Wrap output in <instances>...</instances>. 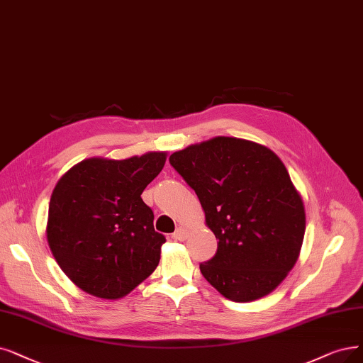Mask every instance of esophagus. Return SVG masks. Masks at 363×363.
I'll return each instance as SVG.
<instances>
[{
    "instance_id": "obj_1",
    "label": "esophagus",
    "mask_w": 363,
    "mask_h": 363,
    "mask_svg": "<svg viewBox=\"0 0 363 363\" xmlns=\"http://www.w3.org/2000/svg\"><path fill=\"white\" fill-rule=\"evenodd\" d=\"M187 235H189V232H187L184 228L179 226L176 229V232H174V234H172V238L177 240V241H184L187 238Z\"/></svg>"
}]
</instances>
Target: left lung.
Listing matches in <instances>:
<instances>
[{
    "mask_svg": "<svg viewBox=\"0 0 363 363\" xmlns=\"http://www.w3.org/2000/svg\"><path fill=\"white\" fill-rule=\"evenodd\" d=\"M169 164L199 198L216 255L201 264L225 298L271 294L296 264L306 210L280 157L257 143L216 137L179 150Z\"/></svg>",
    "mask_w": 363,
    "mask_h": 363,
    "instance_id": "1",
    "label": "left lung"
}]
</instances>
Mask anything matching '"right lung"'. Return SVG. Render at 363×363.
<instances>
[{
    "label": "right lung",
    "instance_id": "1",
    "mask_svg": "<svg viewBox=\"0 0 363 363\" xmlns=\"http://www.w3.org/2000/svg\"><path fill=\"white\" fill-rule=\"evenodd\" d=\"M165 161V152L123 161L91 157L56 183L48 242L57 265L86 294L119 299L156 269L165 237L155 230L141 194Z\"/></svg>",
    "mask_w": 363,
    "mask_h": 363
}]
</instances>
